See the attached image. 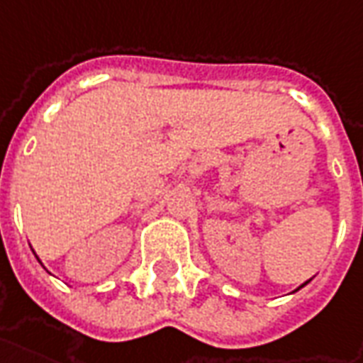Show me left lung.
<instances>
[{"label":"left lung","instance_id":"obj_1","mask_svg":"<svg viewBox=\"0 0 363 363\" xmlns=\"http://www.w3.org/2000/svg\"><path fill=\"white\" fill-rule=\"evenodd\" d=\"M308 283H310V281H306V283H304V284H300V286H298L296 291H300V289H302V286H306V284H308ZM296 291H294V292H296Z\"/></svg>","mask_w":363,"mask_h":363}]
</instances>
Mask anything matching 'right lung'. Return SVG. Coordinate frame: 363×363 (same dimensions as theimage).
I'll return each instance as SVG.
<instances>
[{
  "mask_svg": "<svg viewBox=\"0 0 363 363\" xmlns=\"http://www.w3.org/2000/svg\"><path fill=\"white\" fill-rule=\"evenodd\" d=\"M34 256H36V254H34ZM38 262H40V259H38Z\"/></svg>",
  "mask_w": 363,
  "mask_h": 363,
  "instance_id": "right-lung-1",
  "label": "right lung"
}]
</instances>
